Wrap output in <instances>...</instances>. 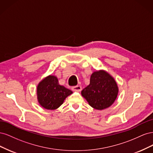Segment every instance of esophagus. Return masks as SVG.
<instances>
[{
  "label": "esophagus",
  "mask_w": 153,
  "mask_h": 153,
  "mask_svg": "<svg viewBox=\"0 0 153 153\" xmlns=\"http://www.w3.org/2000/svg\"><path fill=\"white\" fill-rule=\"evenodd\" d=\"M72 90L73 91H76V92H80L82 90V87L80 85H76L72 87Z\"/></svg>",
  "instance_id": "1"
}]
</instances>
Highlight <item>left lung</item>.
Returning <instances> with one entry per match:
<instances>
[{
    "instance_id": "obj_1",
    "label": "left lung",
    "mask_w": 153,
    "mask_h": 153,
    "mask_svg": "<svg viewBox=\"0 0 153 153\" xmlns=\"http://www.w3.org/2000/svg\"><path fill=\"white\" fill-rule=\"evenodd\" d=\"M118 92V86L114 78L106 71L99 70L92 73L89 85L81 93L91 106L101 110L114 103Z\"/></svg>"
}]
</instances>
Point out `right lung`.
I'll return each mask as SVG.
<instances>
[{
	"mask_svg": "<svg viewBox=\"0 0 153 153\" xmlns=\"http://www.w3.org/2000/svg\"><path fill=\"white\" fill-rule=\"evenodd\" d=\"M73 92L59 84L57 78L49 75L41 80L37 87V98L41 106L47 110H55Z\"/></svg>",
	"mask_w": 153,
	"mask_h": 153,
	"instance_id": "right-lung-1",
	"label": "right lung"
}]
</instances>
